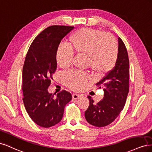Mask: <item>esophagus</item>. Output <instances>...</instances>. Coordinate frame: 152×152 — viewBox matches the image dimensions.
<instances>
[{
    "label": "esophagus",
    "mask_w": 152,
    "mask_h": 152,
    "mask_svg": "<svg viewBox=\"0 0 152 152\" xmlns=\"http://www.w3.org/2000/svg\"><path fill=\"white\" fill-rule=\"evenodd\" d=\"M72 99H75V100H76V99H77L78 98H80V96L79 95H77V94H72Z\"/></svg>",
    "instance_id": "1"
}]
</instances>
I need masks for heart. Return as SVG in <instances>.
I'll return each mask as SVG.
<instances>
[{
  "label": "heart",
  "instance_id": "heart-1",
  "mask_svg": "<svg viewBox=\"0 0 152 152\" xmlns=\"http://www.w3.org/2000/svg\"><path fill=\"white\" fill-rule=\"evenodd\" d=\"M68 47L60 45L56 51V61L61 67H69L75 52L85 55L86 63L96 75H104L114 67L118 57L119 48L116 40L102 31L89 28H81L72 33ZM90 76L86 72L72 70L64 75L63 81L69 88L81 90Z\"/></svg>",
  "mask_w": 152,
  "mask_h": 152
}]
</instances>
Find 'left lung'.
<instances>
[{
  "instance_id": "left-lung-1",
  "label": "left lung",
  "mask_w": 152,
  "mask_h": 152,
  "mask_svg": "<svg viewBox=\"0 0 152 152\" xmlns=\"http://www.w3.org/2000/svg\"><path fill=\"white\" fill-rule=\"evenodd\" d=\"M118 57L114 67L96 85L102 87L104 96L97 104L90 96L88 108L85 112L87 122L96 127H104L112 123L124 109L129 92V61L126 47L118 38Z\"/></svg>"
}]
</instances>
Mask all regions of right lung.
I'll use <instances>...</instances> for the list:
<instances>
[{"mask_svg": "<svg viewBox=\"0 0 152 152\" xmlns=\"http://www.w3.org/2000/svg\"><path fill=\"white\" fill-rule=\"evenodd\" d=\"M74 26H51L42 31L29 48L23 69V103L33 121L50 128L62 118L66 105L72 95L66 90L55 96L48 92L57 69L56 51L62 38Z\"/></svg>", "mask_w": 152, "mask_h": 152, "instance_id": "right-lung-1", "label": "right lung"}]
</instances>
